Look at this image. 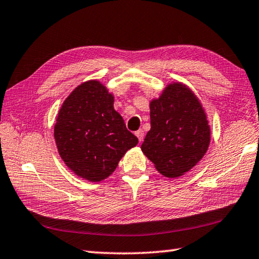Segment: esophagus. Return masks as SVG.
Returning <instances> with one entry per match:
<instances>
[{"label":"esophagus","instance_id":"obj_1","mask_svg":"<svg viewBox=\"0 0 259 259\" xmlns=\"http://www.w3.org/2000/svg\"><path fill=\"white\" fill-rule=\"evenodd\" d=\"M135 135H136V136H137V138H138V140H139V142H140V143H142V142H143V138H144V131H143L142 129H139V130H137V131H136V133H135Z\"/></svg>","mask_w":259,"mask_h":259}]
</instances>
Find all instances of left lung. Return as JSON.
I'll list each match as a JSON object with an SVG mask.
<instances>
[{"mask_svg": "<svg viewBox=\"0 0 259 259\" xmlns=\"http://www.w3.org/2000/svg\"><path fill=\"white\" fill-rule=\"evenodd\" d=\"M150 111L151 130L140 148L161 175L181 177L201 161L211 139L202 104L190 88L176 81L151 100Z\"/></svg>", "mask_w": 259, "mask_h": 259, "instance_id": "left-lung-1", "label": "left lung"}]
</instances>
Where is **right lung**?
<instances>
[{"instance_id": "obj_1", "label": "right lung", "mask_w": 259, "mask_h": 259, "mask_svg": "<svg viewBox=\"0 0 259 259\" xmlns=\"http://www.w3.org/2000/svg\"><path fill=\"white\" fill-rule=\"evenodd\" d=\"M54 136L61 160L80 178L99 183L138 144L114 109V96L97 80L77 85L64 100Z\"/></svg>"}]
</instances>
